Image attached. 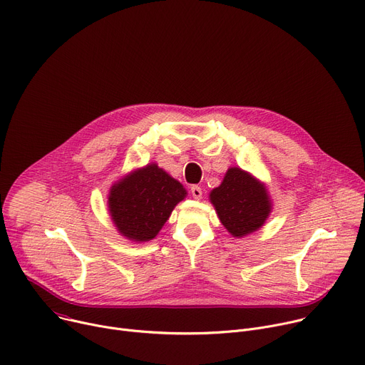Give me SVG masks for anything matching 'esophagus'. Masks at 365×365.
I'll return each mask as SVG.
<instances>
[{
    "label": "esophagus",
    "mask_w": 365,
    "mask_h": 365,
    "mask_svg": "<svg viewBox=\"0 0 365 365\" xmlns=\"http://www.w3.org/2000/svg\"><path fill=\"white\" fill-rule=\"evenodd\" d=\"M190 193H192V196L195 197V200H197V201H200L201 197H202V189L200 186H192L190 187Z\"/></svg>",
    "instance_id": "esophagus-1"
}]
</instances>
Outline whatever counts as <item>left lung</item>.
Listing matches in <instances>:
<instances>
[{"mask_svg": "<svg viewBox=\"0 0 365 365\" xmlns=\"http://www.w3.org/2000/svg\"><path fill=\"white\" fill-rule=\"evenodd\" d=\"M210 200L221 224L233 237L257 231L272 210L267 186L240 168L227 170L221 185L211 190Z\"/></svg>", "mask_w": 365, "mask_h": 365, "instance_id": "8db88e82", "label": "left lung"}]
</instances>
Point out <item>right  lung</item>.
Listing matches in <instances>:
<instances>
[{"label": "right lung", "instance_id": "1", "mask_svg": "<svg viewBox=\"0 0 365 365\" xmlns=\"http://www.w3.org/2000/svg\"><path fill=\"white\" fill-rule=\"evenodd\" d=\"M186 195L180 182L153 163L116 182L110 187L108 205L122 236L132 242H148Z\"/></svg>", "mask_w": 365, "mask_h": 365}]
</instances>
